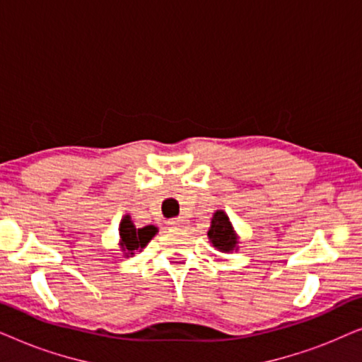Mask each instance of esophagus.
<instances>
[{
  "label": "esophagus",
  "mask_w": 362,
  "mask_h": 362,
  "mask_svg": "<svg viewBox=\"0 0 362 362\" xmlns=\"http://www.w3.org/2000/svg\"><path fill=\"white\" fill-rule=\"evenodd\" d=\"M185 224H186V221L182 219V217H177V219L168 221V226L175 227V229H180V227H185Z\"/></svg>",
  "instance_id": "obj_1"
}]
</instances>
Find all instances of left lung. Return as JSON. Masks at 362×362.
I'll return each instance as SVG.
<instances>
[{
  "mask_svg": "<svg viewBox=\"0 0 362 362\" xmlns=\"http://www.w3.org/2000/svg\"><path fill=\"white\" fill-rule=\"evenodd\" d=\"M207 235H209L212 245L222 252L234 250L237 244V237L234 235V230H232L229 217L222 211H217L214 217H212L211 229L207 232Z\"/></svg>",
  "mask_w": 362,
  "mask_h": 362,
  "instance_id": "1",
  "label": "left lung"
}]
</instances>
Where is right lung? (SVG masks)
Masks as SVG:
<instances>
[{
	"label": "right lung",
	"instance_id": "obj_1",
	"mask_svg": "<svg viewBox=\"0 0 362 362\" xmlns=\"http://www.w3.org/2000/svg\"><path fill=\"white\" fill-rule=\"evenodd\" d=\"M158 229L155 226H146L141 227V229H136L130 221V217H125L120 224V237H122V249L127 252V254H135V250H141L143 247H146L148 242H150Z\"/></svg>",
	"mask_w": 362,
	"mask_h": 362
}]
</instances>
